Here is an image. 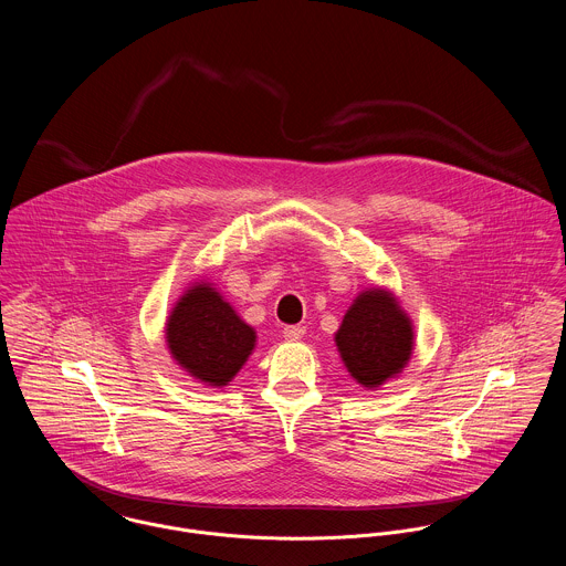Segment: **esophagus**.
Instances as JSON below:
<instances>
[{
  "mask_svg": "<svg viewBox=\"0 0 566 566\" xmlns=\"http://www.w3.org/2000/svg\"><path fill=\"white\" fill-rule=\"evenodd\" d=\"M304 327L302 325H286L284 329H282V334H284V338L286 340H300L302 336H304Z\"/></svg>",
  "mask_w": 566,
  "mask_h": 566,
  "instance_id": "1",
  "label": "esophagus"
}]
</instances>
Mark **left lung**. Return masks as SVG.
<instances>
[{"label":"left lung","instance_id":"left-lung-1","mask_svg":"<svg viewBox=\"0 0 566 566\" xmlns=\"http://www.w3.org/2000/svg\"><path fill=\"white\" fill-rule=\"evenodd\" d=\"M334 340L352 377L376 390L408 365L415 332L392 293L369 289L354 300Z\"/></svg>","mask_w":566,"mask_h":566}]
</instances>
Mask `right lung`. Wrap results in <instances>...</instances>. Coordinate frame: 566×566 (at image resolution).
Masks as SVG:
<instances>
[{
  "mask_svg": "<svg viewBox=\"0 0 566 566\" xmlns=\"http://www.w3.org/2000/svg\"><path fill=\"white\" fill-rule=\"evenodd\" d=\"M174 360L208 384L232 381L255 347V332L208 282H197L178 300L165 327Z\"/></svg>",
  "mask_w": 566,
  "mask_h": 566,
  "instance_id": "1",
  "label": "right lung"
}]
</instances>
